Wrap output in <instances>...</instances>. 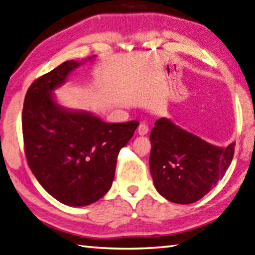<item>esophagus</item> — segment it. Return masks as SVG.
<instances>
[{
    "label": "esophagus",
    "instance_id": "34e87169",
    "mask_svg": "<svg viewBox=\"0 0 255 255\" xmlns=\"http://www.w3.org/2000/svg\"><path fill=\"white\" fill-rule=\"evenodd\" d=\"M137 130H138V133H139V134H141V136H143V134H147V133H148L149 128H148V126H147L146 124L142 123V124L139 125Z\"/></svg>",
    "mask_w": 255,
    "mask_h": 255
}]
</instances>
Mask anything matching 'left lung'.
I'll return each instance as SVG.
<instances>
[{"label": "left lung", "mask_w": 255, "mask_h": 255, "mask_svg": "<svg viewBox=\"0 0 255 255\" xmlns=\"http://www.w3.org/2000/svg\"><path fill=\"white\" fill-rule=\"evenodd\" d=\"M149 138L154 187L163 198L179 204L200 200L221 180L236 146V142L226 148L214 146L168 118L154 123Z\"/></svg>", "instance_id": "obj_1"}]
</instances>
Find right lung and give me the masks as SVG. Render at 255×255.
Wrapping results in <instances>:
<instances>
[{
	"label": "right lung",
	"instance_id": "1",
	"mask_svg": "<svg viewBox=\"0 0 255 255\" xmlns=\"http://www.w3.org/2000/svg\"><path fill=\"white\" fill-rule=\"evenodd\" d=\"M81 64L64 62L37 78L28 88L22 113L29 168L45 190L71 207L88 206L108 192L118 153L139 125L105 123L92 113L56 103L53 92Z\"/></svg>",
	"mask_w": 255,
	"mask_h": 255
}]
</instances>
